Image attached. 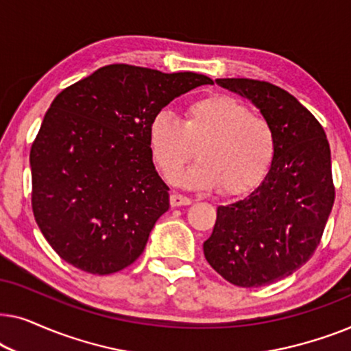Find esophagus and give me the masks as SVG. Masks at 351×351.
I'll return each instance as SVG.
<instances>
[{"label":"esophagus","instance_id":"obj_1","mask_svg":"<svg viewBox=\"0 0 351 351\" xmlns=\"http://www.w3.org/2000/svg\"><path fill=\"white\" fill-rule=\"evenodd\" d=\"M191 204V199L186 198L184 195L179 193H172L171 195V206L172 208H179V206H189Z\"/></svg>","mask_w":351,"mask_h":351}]
</instances>
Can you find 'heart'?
<instances>
[{"mask_svg": "<svg viewBox=\"0 0 351 351\" xmlns=\"http://www.w3.org/2000/svg\"><path fill=\"white\" fill-rule=\"evenodd\" d=\"M148 137L153 158L169 180L193 160L198 147V165L180 182L190 189H219L225 196H241L256 189L276 150L271 124L252 114L241 100L220 93L191 100L182 123L169 114H158Z\"/></svg>", "mask_w": 351, "mask_h": 351, "instance_id": "b5f03b06", "label": "heart"}]
</instances>
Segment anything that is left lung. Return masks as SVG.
<instances>
[{
  "mask_svg": "<svg viewBox=\"0 0 351 351\" xmlns=\"http://www.w3.org/2000/svg\"><path fill=\"white\" fill-rule=\"evenodd\" d=\"M215 83L261 110L276 150L251 195L219 206L204 257L234 286L271 285L308 262L323 237L335 198L329 142L318 119L287 90L247 78Z\"/></svg>",
  "mask_w": 351,
  "mask_h": 351,
  "instance_id": "1",
  "label": "left lung"
}]
</instances>
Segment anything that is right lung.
<instances>
[{
    "label": "right lung",
    "mask_w": 351,
    "mask_h": 351,
    "mask_svg": "<svg viewBox=\"0 0 351 351\" xmlns=\"http://www.w3.org/2000/svg\"><path fill=\"white\" fill-rule=\"evenodd\" d=\"M213 83L191 71L113 64L52 100L30 150L32 208L65 262L110 275L137 261L169 209L150 124L171 100Z\"/></svg>",
    "instance_id": "right-lung-1"
}]
</instances>
